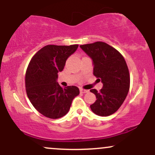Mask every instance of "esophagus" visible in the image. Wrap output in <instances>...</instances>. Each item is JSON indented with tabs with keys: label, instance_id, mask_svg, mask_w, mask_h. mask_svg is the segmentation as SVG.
<instances>
[{
	"label": "esophagus",
	"instance_id": "obj_1",
	"mask_svg": "<svg viewBox=\"0 0 155 155\" xmlns=\"http://www.w3.org/2000/svg\"><path fill=\"white\" fill-rule=\"evenodd\" d=\"M89 90H84V89L81 88L80 89V92H81V93H87V92H88Z\"/></svg>",
	"mask_w": 155,
	"mask_h": 155
}]
</instances>
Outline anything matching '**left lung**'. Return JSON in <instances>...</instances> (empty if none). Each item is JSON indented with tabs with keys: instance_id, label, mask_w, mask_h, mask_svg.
Returning <instances> with one entry per match:
<instances>
[{
	"instance_id": "8db88e82",
	"label": "left lung",
	"mask_w": 155,
	"mask_h": 155,
	"mask_svg": "<svg viewBox=\"0 0 155 155\" xmlns=\"http://www.w3.org/2000/svg\"><path fill=\"white\" fill-rule=\"evenodd\" d=\"M80 48L92 59L93 74L104 84L100 92L90 90L97 99L90 108L98 116H109L119 109L128 93L130 74L125 60L117 49L104 42Z\"/></svg>"
}]
</instances>
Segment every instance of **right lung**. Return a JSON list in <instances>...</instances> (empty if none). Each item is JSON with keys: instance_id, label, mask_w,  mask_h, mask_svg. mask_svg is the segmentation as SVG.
<instances>
[{"instance_id": "add662e5", "label": "right lung", "mask_w": 155, "mask_h": 155, "mask_svg": "<svg viewBox=\"0 0 155 155\" xmlns=\"http://www.w3.org/2000/svg\"><path fill=\"white\" fill-rule=\"evenodd\" d=\"M78 47V44L45 46L28 65L25 75L27 95L35 109L44 116L50 119L65 116L73 99L79 95L77 87L63 88L58 82V74L63 70L67 59Z\"/></svg>"}]
</instances>
